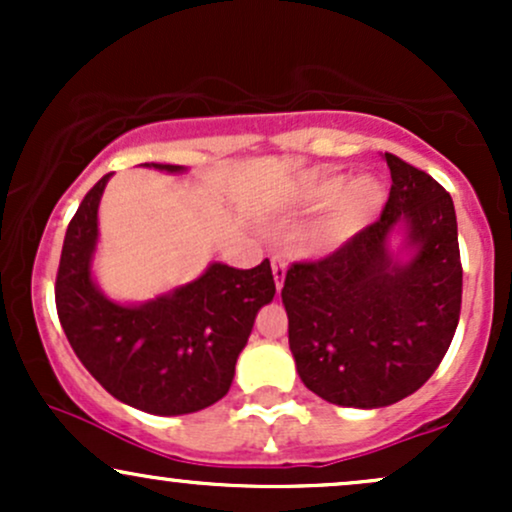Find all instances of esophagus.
Here are the masks:
<instances>
[{
	"instance_id": "1",
	"label": "esophagus",
	"mask_w": 512,
	"mask_h": 512,
	"mask_svg": "<svg viewBox=\"0 0 512 512\" xmlns=\"http://www.w3.org/2000/svg\"><path fill=\"white\" fill-rule=\"evenodd\" d=\"M272 274H274L276 289H281V286H284V279H286V260H284V257H279V255L272 257Z\"/></svg>"
}]
</instances>
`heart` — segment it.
I'll return each mask as SVG.
<instances>
[{
	"label": "heart",
	"mask_w": 512,
	"mask_h": 512,
	"mask_svg": "<svg viewBox=\"0 0 512 512\" xmlns=\"http://www.w3.org/2000/svg\"><path fill=\"white\" fill-rule=\"evenodd\" d=\"M385 199V185L373 175L346 178L327 173L303 182L296 202L305 214L331 209L317 226L315 245L320 250H337L375 221L385 207Z\"/></svg>",
	"instance_id": "b5f03b06"
}]
</instances>
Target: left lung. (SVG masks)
Segmentation results:
<instances>
[{"label": "left lung", "instance_id": "1", "mask_svg": "<svg viewBox=\"0 0 512 512\" xmlns=\"http://www.w3.org/2000/svg\"><path fill=\"white\" fill-rule=\"evenodd\" d=\"M385 161L392 187L380 219L325 260L291 264L281 289L298 375L339 407L378 409L419 390L460 320L452 199L424 170Z\"/></svg>", "mask_w": 512, "mask_h": 512}]
</instances>
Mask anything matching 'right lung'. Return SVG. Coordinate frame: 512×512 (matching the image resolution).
<instances>
[{
  "label": "right lung",
  "mask_w": 512,
  "mask_h": 512,
  "mask_svg": "<svg viewBox=\"0 0 512 512\" xmlns=\"http://www.w3.org/2000/svg\"><path fill=\"white\" fill-rule=\"evenodd\" d=\"M142 166L185 173L170 163ZM110 175L88 190L64 236L55 284L62 330L88 373L129 407L156 416L207 409L228 392L255 317L272 303V267L269 260L252 269L211 262L195 281L154 301H110L91 272Z\"/></svg>",
  "instance_id": "obj_1"
}]
</instances>
